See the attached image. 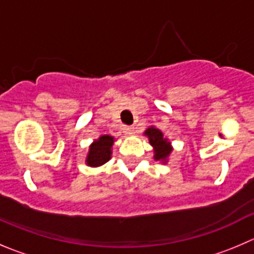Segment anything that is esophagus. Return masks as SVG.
<instances>
[{
	"label": "esophagus",
	"mask_w": 254,
	"mask_h": 254,
	"mask_svg": "<svg viewBox=\"0 0 254 254\" xmlns=\"http://www.w3.org/2000/svg\"><path fill=\"white\" fill-rule=\"evenodd\" d=\"M125 133L133 134L134 133V127H132V126H129V127H125Z\"/></svg>",
	"instance_id": "obj_1"
}]
</instances>
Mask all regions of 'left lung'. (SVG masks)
Returning <instances> with one entry per match:
<instances>
[{
  "label": "left lung",
  "instance_id": "obj_1",
  "mask_svg": "<svg viewBox=\"0 0 254 254\" xmlns=\"http://www.w3.org/2000/svg\"><path fill=\"white\" fill-rule=\"evenodd\" d=\"M144 136L148 138L149 144L153 147V158L154 161H159L162 163H167L173 147L168 138H166L161 129L156 128L154 126H151L144 131Z\"/></svg>",
  "mask_w": 254,
  "mask_h": 254
}]
</instances>
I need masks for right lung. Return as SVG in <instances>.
<instances>
[{
	"label": "right lung",
	"mask_w": 254,
	"mask_h": 254,
	"mask_svg": "<svg viewBox=\"0 0 254 254\" xmlns=\"http://www.w3.org/2000/svg\"><path fill=\"white\" fill-rule=\"evenodd\" d=\"M115 137L103 134L89 144L88 153L86 156V165L89 167H100L105 165L112 157V147Z\"/></svg>",
	"instance_id": "add662e5"
}]
</instances>
